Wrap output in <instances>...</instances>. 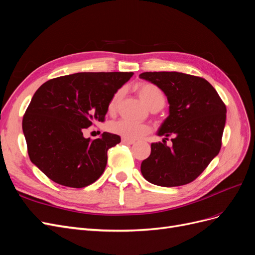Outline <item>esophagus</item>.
Returning a JSON list of instances; mask_svg holds the SVG:
<instances>
[{
    "label": "esophagus",
    "mask_w": 255,
    "mask_h": 255,
    "mask_svg": "<svg viewBox=\"0 0 255 255\" xmlns=\"http://www.w3.org/2000/svg\"><path fill=\"white\" fill-rule=\"evenodd\" d=\"M122 142L127 143V144H133V143H135V140L128 139V138H122Z\"/></svg>",
    "instance_id": "esophagus-1"
}]
</instances>
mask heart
<instances>
[{
	"label": "heart",
	"mask_w": 255,
	"mask_h": 255,
	"mask_svg": "<svg viewBox=\"0 0 255 255\" xmlns=\"http://www.w3.org/2000/svg\"><path fill=\"white\" fill-rule=\"evenodd\" d=\"M137 92L142 101L148 105L151 110H160L165 105L166 99L163 90L156 85L151 83H141L137 85ZM122 97V90L115 92L109 103V111L114 113L117 110V106ZM109 129L111 132L122 136L128 139H138L141 136L145 135L150 130V128L145 123L134 122L128 119H119L117 121H113L109 125Z\"/></svg>",
	"instance_id": "b5f03b06"
}]
</instances>
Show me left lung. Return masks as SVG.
Wrapping results in <instances>:
<instances>
[{
  "mask_svg": "<svg viewBox=\"0 0 255 255\" xmlns=\"http://www.w3.org/2000/svg\"><path fill=\"white\" fill-rule=\"evenodd\" d=\"M139 78L163 90L169 115L158 136L173 135V145L151 143V154L142 160L144 179L158 186L188 184L201 174L221 148L227 107L206 80L181 72H143Z\"/></svg>",
  "mask_w": 255,
  "mask_h": 255,
  "instance_id": "left-lung-1",
  "label": "left lung"
}]
</instances>
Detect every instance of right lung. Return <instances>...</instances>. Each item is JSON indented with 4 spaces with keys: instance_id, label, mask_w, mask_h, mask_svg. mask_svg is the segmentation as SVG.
<instances>
[{
    "instance_id": "right-lung-1",
    "label": "right lung",
    "mask_w": 255,
    "mask_h": 255,
    "mask_svg": "<svg viewBox=\"0 0 255 255\" xmlns=\"http://www.w3.org/2000/svg\"><path fill=\"white\" fill-rule=\"evenodd\" d=\"M133 72H81L42 84L22 121L30 161L50 180L82 188L105 170L107 151L120 136L104 132L95 140L84 128L104 121L109 103Z\"/></svg>"
}]
</instances>
